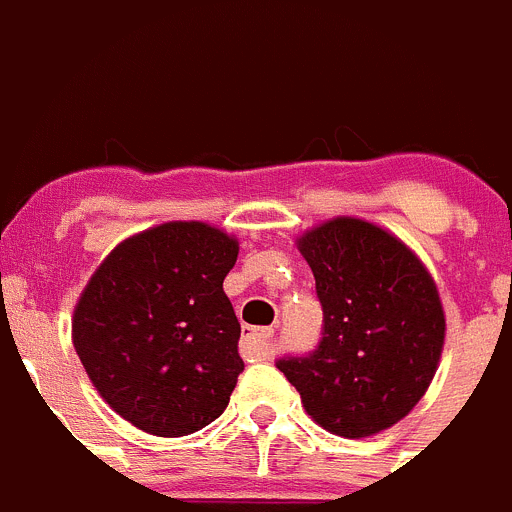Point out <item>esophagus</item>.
<instances>
[{"mask_svg": "<svg viewBox=\"0 0 512 512\" xmlns=\"http://www.w3.org/2000/svg\"><path fill=\"white\" fill-rule=\"evenodd\" d=\"M271 338H274V330L271 328H251L243 336V354L248 359H264L271 351Z\"/></svg>", "mask_w": 512, "mask_h": 512, "instance_id": "esophagus-1", "label": "esophagus"}]
</instances>
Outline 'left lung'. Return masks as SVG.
Segmentation results:
<instances>
[{"mask_svg":"<svg viewBox=\"0 0 512 512\" xmlns=\"http://www.w3.org/2000/svg\"><path fill=\"white\" fill-rule=\"evenodd\" d=\"M323 330L307 354L277 359L325 431L364 438L405 418L443 348L441 300L413 251L364 220L338 217L300 238Z\"/></svg>","mask_w":512,"mask_h":512,"instance_id":"8db88e82","label":"left lung"}]
</instances>
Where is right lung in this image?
<instances>
[{
  "label": "right lung",
  "mask_w": 512,
  "mask_h": 512,
  "mask_svg": "<svg viewBox=\"0 0 512 512\" xmlns=\"http://www.w3.org/2000/svg\"><path fill=\"white\" fill-rule=\"evenodd\" d=\"M238 243L166 223L120 243L74 312V346L115 413L153 436H187L228 408L243 359L223 279Z\"/></svg>",
  "instance_id": "add662e5"
}]
</instances>
